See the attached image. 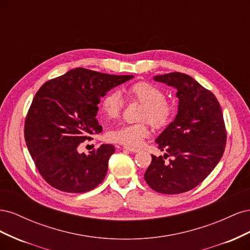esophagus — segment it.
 I'll return each instance as SVG.
<instances>
[{"mask_svg":"<svg viewBox=\"0 0 250 250\" xmlns=\"http://www.w3.org/2000/svg\"><path fill=\"white\" fill-rule=\"evenodd\" d=\"M124 149H125V150H128V151H130V152H132V153L139 152V149H138V148H133V147H128V146H126V147H124Z\"/></svg>","mask_w":250,"mask_h":250,"instance_id":"esophagus-1","label":"esophagus"}]
</instances>
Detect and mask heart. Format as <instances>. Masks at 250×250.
<instances>
[{
  "label": "heart",
  "mask_w": 250,
  "mask_h": 250,
  "mask_svg": "<svg viewBox=\"0 0 250 250\" xmlns=\"http://www.w3.org/2000/svg\"><path fill=\"white\" fill-rule=\"evenodd\" d=\"M126 94L130 101L143 104L137 124H124L107 133L109 142L123 144L125 146H140L143 141L150 135V125L155 129H165L176 115L174 102L166 99L162 87L149 81H138L128 85ZM124 107V99L118 90H109L102 98L101 109L109 119L118 118Z\"/></svg>",
  "instance_id": "1"
}]
</instances>
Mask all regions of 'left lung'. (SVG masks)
Segmentation results:
<instances>
[{"label":"left lung","instance_id":"obj_1","mask_svg":"<svg viewBox=\"0 0 250 250\" xmlns=\"http://www.w3.org/2000/svg\"><path fill=\"white\" fill-rule=\"evenodd\" d=\"M154 80L176 87L179 105L175 120L155 141L167 153L152 155L144 178L158 193H185L201 184L224 153L222 109L216 96L187 74L173 72ZM167 157L171 158L166 163Z\"/></svg>","mask_w":250,"mask_h":250}]
</instances>
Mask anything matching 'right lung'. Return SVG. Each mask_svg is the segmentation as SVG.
I'll return each instance as SVG.
<instances>
[{
	"label": "right lung",
	"mask_w": 250,
	"mask_h": 250,
	"mask_svg": "<svg viewBox=\"0 0 250 250\" xmlns=\"http://www.w3.org/2000/svg\"><path fill=\"white\" fill-rule=\"evenodd\" d=\"M132 77L77 67L37 90L24 135L36 169L50 186L62 192L85 193L102 183L115 146L103 144L89 154L79 153L78 148L102 130L96 118L101 98Z\"/></svg>",
	"instance_id": "right-lung-1"
}]
</instances>
